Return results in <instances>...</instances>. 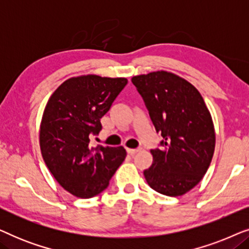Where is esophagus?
I'll return each mask as SVG.
<instances>
[{"instance_id":"esophagus-1","label":"esophagus","mask_w":249,"mask_h":249,"mask_svg":"<svg viewBox=\"0 0 249 249\" xmlns=\"http://www.w3.org/2000/svg\"><path fill=\"white\" fill-rule=\"evenodd\" d=\"M141 151H142V148H127V153L130 155H134V154H136V153H138Z\"/></svg>"}]
</instances>
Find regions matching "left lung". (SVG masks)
I'll return each instance as SVG.
<instances>
[{
	"label": "left lung",
	"instance_id": "8db88e82",
	"mask_svg": "<svg viewBox=\"0 0 249 249\" xmlns=\"http://www.w3.org/2000/svg\"><path fill=\"white\" fill-rule=\"evenodd\" d=\"M147 107L163 147L152 149L144 171L151 188L181 196L203 179L215 148L212 117L202 95L189 81L161 70L131 78Z\"/></svg>",
	"mask_w": 249,
	"mask_h": 249
}]
</instances>
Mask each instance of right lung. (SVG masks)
I'll list each match as a JSON object with an SVG mask.
<instances>
[{
	"instance_id": "right-lung-1",
	"label": "right lung",
	"mask_w": 249,
	"mask_h": 249,
	"mask_svg": "<svg viewBox=\"0 0 249 249\" xmlns=\"http://www.w3.org/2000/svg\"><path fill=\"white\" fill-rule=\"evenodd\" d=\"M128 80L96 74L67 79L51 95L39 127V146L50 172L67 192L90 198L108 186L125 149L90 146L101 119Z\"/></svg>"
}]
</instances>
